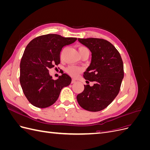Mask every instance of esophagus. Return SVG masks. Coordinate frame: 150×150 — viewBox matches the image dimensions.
<instances>
[{"mask_svg":"<svg viewBox=\"0 0 150 150\" xmlns=\"http://www.w3.org/2000/svg\"><path fill=\"white\" fill-rule=\"evenodd\" d=\"M76 83V80H74V79H72V81H71V83L72 84V83Z\"/></svg>","mask_w":150,"mask_h":150,"instance_id":"esophagus-1","label":"esophagus"}]
</instances>
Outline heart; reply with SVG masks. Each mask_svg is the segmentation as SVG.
I'll return each mask as SVG.
<instances>
[{"label":"heart","mask_w":150,"mask_h":150,"mask_svg":"<svg viewBox=\"0 0 150 150\" xmlns=\"http://www.w3.org/2000/svg\"><path fill=\"white\" fill-rule=\"evenodd\" d=\"M84 49H87V48L84 46L79 47L78 48L79 53ZM82 71H83L82 68L78 66H70L69 67H67L66 69V71L67 72V73L69 74L71 76L73 77V78L76 77L79 73H81V72H82Z\"/></svg>","instance_id":"heart-1"}]
</instances>
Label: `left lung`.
<instances>
[{
    "mask_svg": "<svg viewBox=\"0 0 150 150\" xmlns=\"http://www.w3.org/2000/svg\"><path fill=\"white\" fill-rule=\"evenodd\" d=\"M91 52V62L84 72L86 83L77 101L84 110L96 112L104 110L118 94L124 78L123 62L120 54L108 40L98 38H78Z\"/></svg>",
    "mask_w": 150,
    "mask_h": 150,
    "instance_id": "8db88e82",
    "label": "left lung"
}]
</instances>
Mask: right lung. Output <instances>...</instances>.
Instances as JSON below:
<instances>
[{
    "label": "right lung",
    "instance_id": "1",
    "mask_svg": "<svg viewBox=\"0 0 150 150\" xmlns=\"http://www.w3.org/2000/svg\"><path fill=\"white\" fill-rule=\"evenodd\" d=\"M76 40L49 34L34 38L26 46L20 63V83L26 98L33 106L40 108L51 106L61 89L71 84V77L65 73L56 80L52 79L49 69L60 63L62 47Z\"/></svg>",
    "mask_w": 150,
    "mask_h": 150
}]
</instances>
